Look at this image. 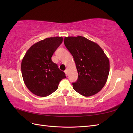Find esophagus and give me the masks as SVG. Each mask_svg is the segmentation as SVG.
Listing matches in <instances>:
<instances>
[{
    "label": "esophagus",
    "mask_w": 133,
    "mask_h": 133,
    "mask_svg": "<svg viewBox=\"0 0 133 133\" xmlns=\"http://www.w3.org/2000/svg\"><path fill=\"white\" fill-rule=\"evenodd\" d=\"M68 69H66L65 71H64V72H65V73L66 75H68Z\"/></svg>",
    "instance_id": "1"
}]
</instances>
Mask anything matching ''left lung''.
<instances>
[{"mask_svg":"<svg viewBox=\"0 0 133 133\" xmlns=\"http://www.w3.org/2000/svg\"><path fill=\"white\" fill-rule=\"evenodd\" d=\"M64 44L73 55L78 71L75 91L84 96L96 94L105 85L110 70L109 60L97 43L86 38L68 37Z\"/></svg>","mask_w":133,"mask_h":133,"instance_id":"8db88e82","label":"left lung"}]
</instances>
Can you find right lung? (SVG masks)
Returning a JSON list of instances; mask_svg holds the SVG:
<instances>
[{
  "instance_id": "obj_1",
  "label": "right lung",
  "mask_w": 133,
  "mask_h": 133,
  "mask_svg": "<svg viewBox=\"0 0 133 133\" xmlns=\"http://www.w3.org/2000/svg\"><path fill=\"white\" fill-rule=\"evenodd\" d=\"M63 37L47 38L35 43L27 50L21 64L23 79L34 94L45 97L58 89L65 73L52 62L51 57L63 42Z\"/></svg>"
}]
</instances>
